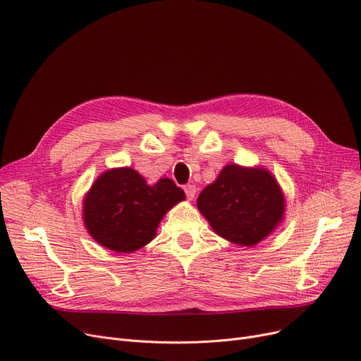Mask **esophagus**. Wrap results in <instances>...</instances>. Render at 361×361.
<instances>
[{
    "instance_id": "obj_1",
    "label": "esophagus",
    "mask_w": 361,
    "mask_h": 361,
    "mask_svg": "<svg viewBox=\"0 0 361 361\" xmlns=\"http://www.w3.org/2000/svg\"><path fill=\"white\" fill-rule=\"evenodd\" d=\"M184 192H185V196H187L188 200H193L195 196H196L197 188H196L195 184H187V185L184 187Z\"/></svg>"
}]
</instances>
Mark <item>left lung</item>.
I'll return each instance as SVG.
<instances>
[{"label": "left lung", "instance_id": "8db88e82", "mask_svg": "<svg viewBox=\"0 0 361 361\" xmlns=\"http://www.w3.org/2000/svg\"><path fill=\"white\" fill-rule=\"evenodd\" d=\"M197 209L218 235L249 247L267 238L282 222L286 199L268 169L231 164L203 188Z\"/></svg>", "mask_w": 361, "mask_h": 361}]
</instances>
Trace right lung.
<instances>
[{
    "label": "right lung",
    "mask_w": 361,
    "mask_h": 361,
    "mask_svg": "<svg viewBox=\"0 0 361 361\" xmlns=\"http://www.w3.org/2000/svg\"><path fill=\"white\" fill-rule=\"evenodd\" d=\"M185 195L169 178L149 185L130 166L105 171L83 200V222L93 240L117 253L142 249L157 235L164 215Z\"/></svg>",
    "instance_id": "obj_1"
}]
</instances>
